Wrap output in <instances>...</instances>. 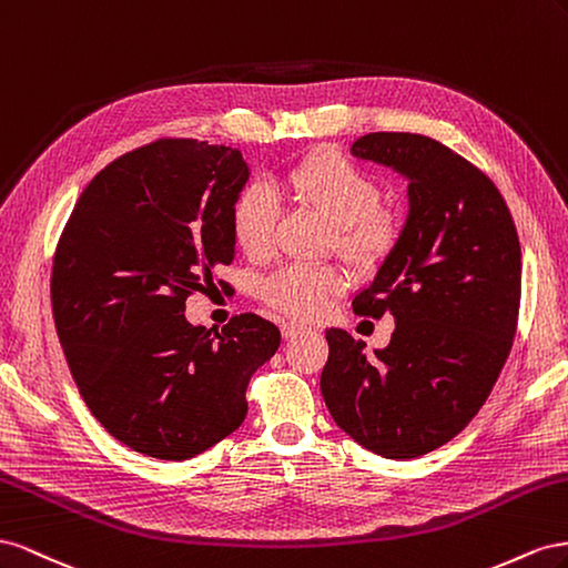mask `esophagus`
Returning a JSON list of instances; mask_svg holds the SVG:
<instances>
[{
  "instance_id": "1",
  "label": "esophagus",
  "mask_w": 568,
  "mask_h": 568,
  "mask_svg": "<svg viewBox=\"0 0 568 568\" xmlns=\"http://www.w3.org/2000/svg\"><path fill=\"white\" fill-rule=\"evenodd\" d=\"M302 331H304V326H300V323H295V321H283V323H281L283 337H293V335H297V333H302Z\"/></svg>"
}]
</instances>
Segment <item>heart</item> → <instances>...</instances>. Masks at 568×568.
Instances as JSON below:
<instances>
[{
    "label": "heart",
    "mask_w": 568,
    "mask_h": 568,
    "mask_svg": "<svg viewBox=\"0 0 568 568\" xmlns=\"http://www.w3.org/2000/svg\"><path fill=\"white\" fill-rule=\"evenodd\" d=\"M290 200L333 223L331 247L356 273H376L402 240V223L383 209L378 178L337 150H316L290 164L281 178ZM278 204L262 183L237 192L231 206V233L235 245L252 258L273 247ZM345 290V278L331 264H287L271 273L262 297L273 310L293 318H314Z\"/></svg>",
    "instance_id": "heart-1"
}]
</instances>
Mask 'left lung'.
Here are the masks:
<instances>
[{"label":"left lung","instance_id":"8db88e82","mask_svg":"<svg viewBox=\"0 0 568 568\" xmlns=\"http://www.w3.org/2000/svg\"><path fill=\"white\" fill-rule=\"evenodd\" d=\"M352 154L409 178L395 254L352 302L395 318L390 345L326 331L321 393L335 424L385 459H416L459 435L488 399L518 326L521 245L509 206L476 164L418 133H368Z\"/></svg>","mask_w":568,"mask_h":568}]
</instances>
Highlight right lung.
I'll return each instance as SVG.
<instances>
[{"instance_id":"1","label":"right lung","mask_w":568,"mask_h":568,"mask_svg":"<svg viewBox=\"0 0 568 568\" xmlns=\"http://www.w3.org/2000/svg\"><path fill=\"white\" fill-rule=\"evenodd\" d=\"M247 175L237 150L159 138L97 173L59 235V343L92 416L140 455L183 462L231 435L281 345L256 314L221 331L185 321L187 297L233 262L231 206Z\"/></svg>"}]
</instances>
